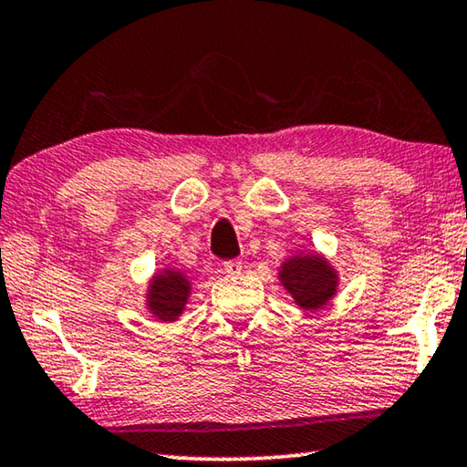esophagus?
I'll return each mask as SVG.
<instances>
[{"label": "esophagus", "mask_w": 467, "mask_h": 467, "mask_svg": "<svg viewBox=\"0 0 467 467\" xmlns=\"http://www.w3.org/2000/svg\"><path fill=\"white\" fill-rule=\"evenodd\" d=\"M243 270V262H239V259H228V262H224V272L228 275H239Z\"/></svg>", "instance_id": "1"}]
</instances>
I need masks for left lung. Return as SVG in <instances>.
<instances>
[{"label": "left lung", "mask_w": 467, "mask_h": 467, "mask_svg": "<svg viewBox=\"0 0 467 467\" xmlns=\"http://www.w3.org/2000/svg\"><path fill=\"white\" fill-rule=\"evenodd\" d=\"M278 280L303 311L323 309L336 296L339 274L317 251H296L278 267Z\"/></svg>", "instance_id": "left-lung-1"}]
</instances>
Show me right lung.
<instances>
[{"mask_svg":"<svg viewBox=\"0 0 467 467\" xmlns=\"http://www.w3.org/2000/svg\"><path fill=\"white\" fill-rule=\"evenodd\" d=\"M189 296H192V280L177 267L164 265L148 280L144 305L154 319L172 323L185 311Z\"/></svg>","mask_w":467,"mask_h":467,"instance_id":"1","label":"right lung"}]
</instances>
